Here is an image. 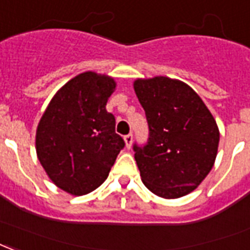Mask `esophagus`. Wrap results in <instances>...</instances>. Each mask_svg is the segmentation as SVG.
Returning <instances> with one entry per match:
<instances>
[{"label":"esophagus","instance_id":"1","mask_svg":"<svg viewBox=\"0 0 250 250\" xmlns=\"http://www.w3.org/2000/svg\"><path fill=\"white\" fill-rule=\"evenodd\" d=\"M132 139H134V136H132V134H131V132L125 136V146H127V148H130L131 147V144H132Z\"/></svg>","mask_w":250,"mask_h":250}]
</instances>
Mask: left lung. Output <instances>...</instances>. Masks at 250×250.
I'll list each match as a JSON object with an SVG mask.
<instances>
[{
  "label": "left lung",
  "mask_w": 250,
  "mask_h": 250,
  "mask_svg": "<svg viewBox=\"0 0 250 250\" xmlns=\"http://www.w3.org/2000/svg\"><path fill=\"white\" fill-rule=\"evenodd\" d=\"M134 88L148 123L147 143L132 147L142 180L160 197H182L213 167L217 125L201 98L180 81L138 79Z\"/></svg>",
  "instance_id": "obj_1"
}]
</instances>
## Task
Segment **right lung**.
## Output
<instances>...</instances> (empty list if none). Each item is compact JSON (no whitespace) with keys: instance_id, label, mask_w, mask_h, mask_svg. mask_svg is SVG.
<instances>
[{"instance_id":"obj_1","label":"right lung","mask_w":250,"mask_h":250,"mask_svg":"<svg viewBox=\"0 0 250 250\" xmlns=\"http://www.w3.org/2000/svg\"><path fill=\"white\" fill-rule=\"evenodd\" d=\"M115 81L79 74L61 88L37 128V155L61 189L82 196L108 176L125 140L115 132V116L106 110Z\"/></svg>"}]
</instances>
